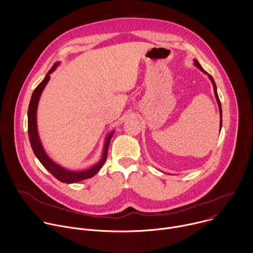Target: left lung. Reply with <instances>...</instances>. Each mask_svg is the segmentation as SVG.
<instances>
[{"label":"left lung","mask_w":253,"mask_h":253,"mask_svg":"<svg viewBox=\"0 0 253 253\" xmlns=\"http://www.w3.org/2000/svg\"><path fill=\"white\" fill-rule=\"evenodd\" d=\"M194 65L200 70V71H202L204 74H206V75H208V77H209V79H210V81H211V83H212V85H213V90H214V95H215V98H216V101H217V104H218V108H219V114H220V130H221V127H222V109H221V104H220V100H219V97H218V94H217V88H216V84H215V82H214V80H213V78L207 73V72H205L204 71V69L201 67V65L199 64V62L196 60V59H194Z\"/></svg>","instance_id":"obj_1"}]
</instances>
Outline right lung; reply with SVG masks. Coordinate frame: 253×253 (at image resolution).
Instances as JSON below:
<instances>
[{
  "mask_svg": "<svg viewBox=\"0 0 253 253\" xmlns=\"http://www.w3.org/2000/svg\"><path fill=\"white\" fill-rule=\"evenodd\" d=\"M60 63L57 62L47 73L46 77L44 80L37 86L32 94L31 101L29 104V109H28V134H29V139L31 143V147L34 151V154L36 155L39 159V161L42 163V165L56 178L59 181L63 183H76L79 181H82L84 179H88L93 177L103 166L107 159V153H108V148H109V144L111 141V138L114 134V131L110 132L106 136L105 142H104V147H103V153L101 160L90 167L89 169L86 170H81V171H71L68 170L57 163H55L45 152L43 145L41 143V140L39 138L38 134V128H37V109H38V104L39 100L41 97V94L48 84L50 80V74L53 73V72L56 70L57 66Z\"/></svg>",
  "mask_w": 253,
  "mask_h": 253,
  "instance_id": "right-lung-1",
  "label": "right lung"
}]
</instances>
